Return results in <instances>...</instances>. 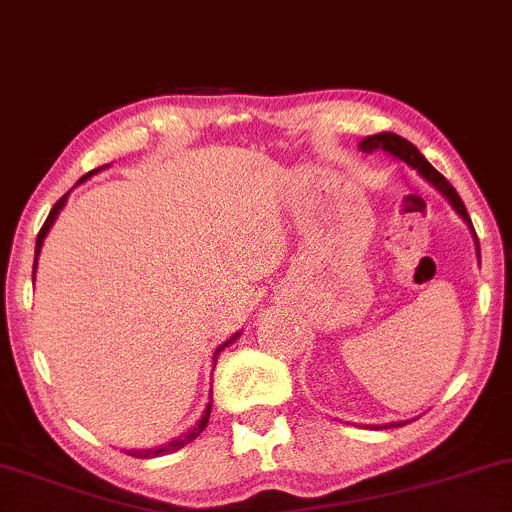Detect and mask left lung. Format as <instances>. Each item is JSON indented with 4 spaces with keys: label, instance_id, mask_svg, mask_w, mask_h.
<instances>
[{
    "label": "left lung",
    "instance_id": "8db88e82",
    "mask_svg": "<svg viewBox=\"0 0 512 512\" xmlns=\"http://www.w3.org/2000/svg\"><path fill=\"white\" fill-rule=\"evenodd\" d=\"M360 150L362 152H389V155L400 159V162H405L408 166H412V169L420 171V176L424 178V181L432 183V186L439 190V193L446 197L448 202H451V207L460 214V217H463L465 224L470 226V231H472V236H474V243H477V250H479L477 233H474L472 219H470V214H467L465 202L460 200V195L455 193V188L451 186V183H448L446 178H443L439 171H436L434 166L427 162V159H424L422 152L417 150V147L412 145L410 140L400 138V135H396V133H377V135H367V138L360 143ZM398 424H400V427H403V424H408V422H398ZM398 424H389V427H398Z\"/></svg>",
    "mask_w": 512,
    "mask_h": 512
}]
</instances>
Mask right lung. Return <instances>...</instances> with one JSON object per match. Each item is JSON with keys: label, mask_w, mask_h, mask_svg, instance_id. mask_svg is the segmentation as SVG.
I'll return each instance as SVG.
<instances>
[{"label": "right lung", "mask_w": 512, "mask_h": 512, "mask_svg": "<svg viewBox=\"0 0 512 512\" xmlns=\"http://www.w3.org/2000/svg\"><path fill=\"white\" fill-rule=\"evenodd\" d=\"M100 169H104V166H100ZM100 169H92V171H88V174H85L83 178H80V181H85V178H90L92 174H97V171ZM78 181V183H80ZM66 197H69V193H66L64 197H61V200H57V205L52 207V212H49V217L45 219V224H42V229H40V233H38V243H35V262H33V281H35V267H38V255H40V250H42V240H45V236H47V231L52 229V224L54 221H57V217H59V212H61V207L66 205ZM240 334H233L229 341L226 343H221V346L214 350V365H217V355L221 353V350H224L226 346H231L233 341H236ZM209 412H212V400H209L207 403V408H205V412H202V417L200 420H197L193 427L188 429V432H183L181 436H178V439H174V441H169V443H164V446H157V448H147V451H128L133 455V458H157V455H166V453H174V451H178V448H183V446H188L190 441H195L197 436H200L202 432H205V427H207V422H209Z\"/></svg>", "instance_id": "1"}]
</instances>
